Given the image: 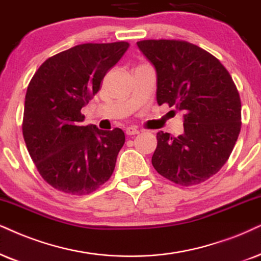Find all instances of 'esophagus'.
I'll use <instances>...</instances> for the list:
<instances>
[{"mask_svg":"<svg viewBox=\"0 0 261 261\" xmlns=\"http://www.w3.org/2000/svg\"><path fill=\"white\" fill-rule=\"evenodd\" d=\"M125 133H126V135H128V136H134V135H137L138 133H140V131H138L136 127L130 126V127H126Z\"/></svg>","mask_w":261,"mask_h":261,"instance_id":"1","label":"esophagus"}]
</instances>
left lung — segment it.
Returning a JSON list of instances; mask_svg holds the SVG:
<instances>
[{"label":"left lung","instance_id":"obj_1","mask_svg":"<svg viewBox=\"0 0 261 261\" xmlns=\"http://www.w3.org/2000/svg\"><path fill=\"white\" fill-rule=\"evenodd\" d=\"M137 47L156 73V101L183 112L184 133L156 134L151 164L179 186L200 184L229 159L241 130V100L218 59L176 39H147Z\"/></svg>","mask_w":261,"mask_h":261}]
</instances>
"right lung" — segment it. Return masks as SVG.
<instances>
[{
	"instance_id": "right-lung-1",
	"label": "right lung",
	"mask_w": 261,
	"mask_h": 261,
	"mask_svg": "<svg viewBox=\"0 0 261 261\" xmlns=\"http://www.w3.org/2000/svg\"><path fill=\"white\" fill-rule=\"evenodd\" d=\"M127 48V42L75 45L45 60L30 82L22 135L39 174L57 190L87 195L113 173L124 131L83 126L81 110Z\"/></svg>"
}]
</instances>
